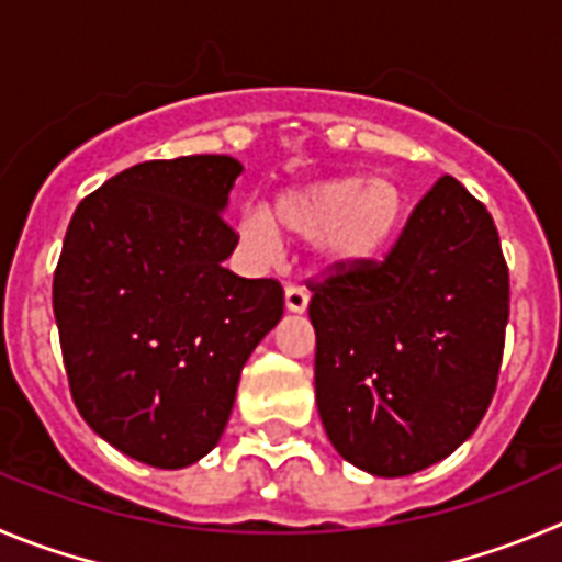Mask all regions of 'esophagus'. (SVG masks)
<instances>
[{
    "mask_svg": "<svg viewBox=\"0 0 562 562\" xmlns=\"http://www.w3.org/2000/svg\"><path fill=\"white\" fill-rule=\"evenodd\" d=\"M285 307L293 313H302L307 307V291L302 285L285 288Z\"/></svg>",
    "mask_w": 562,
    "mask_h": 562,
    "instance_id": "obj_1",
    "label": "esophagus"
}]
</instances>
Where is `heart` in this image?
I'll return each instance as SVG.
<instances>
[{"instance_id":"obj_1","label":"heart","mask_w":562,"mask_h":562,"mask_svg":"<svg viewBox=\"0 0 562 562\" xmlns=\"http://www.w3.org/2000/svg\"><path fill=\"white\" fill-rule=\"evenodd\" d=\"M406 210L403 187L386 176H330L282 190L271 218L262 210H246L237 235L260 255L277 249V232L291 240H316L325 266L352 271L386 255Z\"/></svg>"}]
</instances>
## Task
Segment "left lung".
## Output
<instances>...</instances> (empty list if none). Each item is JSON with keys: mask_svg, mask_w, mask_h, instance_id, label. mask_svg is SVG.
<instances>
[{"mask_svg": "<svg viewBox=\"0 0 562 562\" xmlns=\"http://www.w3.org/2000/svg\"><path fill=\"white\" fill-rule=\"evenodd\" d=\"M333 448L397 479L451 457L498 383L509 271L487 206L442 176L383 260L307 280Z\"/></svg>", "mask_w": 562, "mask_h": 562, "instance_id": "left-lung-1", "label": "left lung"}]
</instances>
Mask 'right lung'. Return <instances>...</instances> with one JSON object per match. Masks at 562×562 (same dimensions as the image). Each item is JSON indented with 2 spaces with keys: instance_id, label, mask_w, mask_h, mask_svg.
Listing matches in <instances>:
<instances>
[{
  "instance_id": "right-lung-1",
  "label": "right lung",
  "mask_w": 562,
  "mask_h": 562,
  "mask_svg": "<svg viewBox=\"0 0 562 562\" xmlns=\"http://www.w3.org/2000/svg\"><path fill=\"white\" fill-rule=\"evenodd\" d=\"M244 165L179 156L134 165L86 195L53 277L72 401L125 457L176 470L218 445L240 369L282 318L277 280L224 269L221 215Z\"/></svg>"
}]
</instances>
